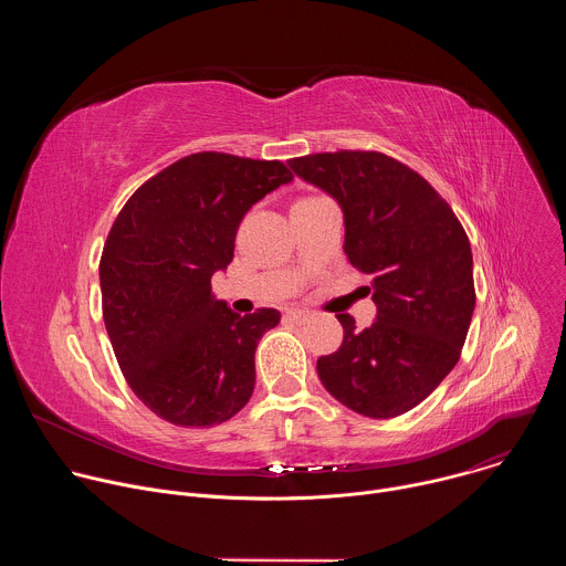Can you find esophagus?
<instances>
[{
	"mask_svg": "<svg viewBox=\"0 0 566 566\" xmlns=\"http://www.w3.org/2000/svg\"><path fill=\"white\" fill-rule=\"evenodd\" d=\"M286 317H289V319H295V322H300V325H302V322H306V319L311 317V311L295 306V308H289V311H286Z\"/></svg>",
	"mask_w": 566,
	"mask_h": 566,
	"instance_id": "1",
	"label": "esophagus"
}]
</instances>
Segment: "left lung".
Segmentation results:
<instances>
[{
    "label": "left lung",
    "instance_id": "left-lung-1",
    "mask_svg": "<svg viewBox=\"0 0 566 566\" xmlns=\"http://www.w3.org/2000/svg\"><path fill=\"white\" fill-rule=\"evenodd\" d=\"M289 168L332 195L345 217V253L371 277L374 325L338 313L343 345L317 358V376L369 419L406 415L452 371L474 311L465 230L441 195L380 151H325Z\"/></svg>",
    "mask_w": 566,
    "mask_h": 566
}]
</instances>
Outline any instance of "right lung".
<instances>
[{
  "label": "right lung",
  "mask_w": 566,
  "mask_h": 566,
  "mask_svg": "<svg viewBox=\"0 0 566 566\" xmlns=\"http://www.w3.org/2000/svg\"><path fill=\"white\" fill-rule=\"evenodd\" d=\"M280 160L190 154L145 181L101 258L105 327L132 391L156 417L210 428L247 406L255 349L277 308L239 315L212 295L244 214L291 184Z\"/></svg>",
  "instance_id": "right-lung-1"
}]
</instances>
